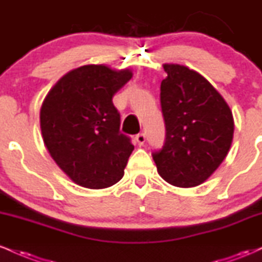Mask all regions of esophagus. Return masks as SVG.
<instances>
[{
	"label": "esophagus",
	"instance_id": "esophagus-1",
	"mask_svg": "<svg viewBox=\"0 0 262 262\" xmlns=\"http://www.w3.org/2000/svg\"><path fill=\"white\" fill-rule=\"evenodd\" d=\"M135 141H137L139 145H143L144 143H145V134L144 133H139L135 135Z\"/></svg>",
	"mask_w": 262,
	"mask_h": 262
}]
</instances>
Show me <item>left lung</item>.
<instances>
[{
  "mask_svg": "<svg viewBox=\"0 0 262 262\" xmlns=\"http://www.w3.org/2000/svg\"><path fill=\"white\" fill-rule=\"evenodd\" d=\"M160 103L166 138L152 154L158 172L176 187H196L212 176L234 135L230 107L208 80L179 64H164Z\"/></svg>",
  "mask_w": 262,
  "mask_h": 262,
  "instance_id": "1",
  "label": "left lung"
}]
</instances>
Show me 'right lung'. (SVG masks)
Wrapping results in <instances>:
<instances>
[{
  "mask_svg": "<svg viewBox=\"0 0 262 262\" xmlns=\"http://www.w3.org/2000/svg\"><path fill=\"white\" fill-rule=\"evenodd\" d=\"M133 76L129 69L83 65L69 71L45 96L40 108L44 145L71 181L106 188L124 175L134 145L119 133L114 93Z\"/></svg>",
  "mask_w": 262,
  "mask_h": 262,
  "instance_id": "add662e5",
  "label": "right lung"
}]
</instances>
